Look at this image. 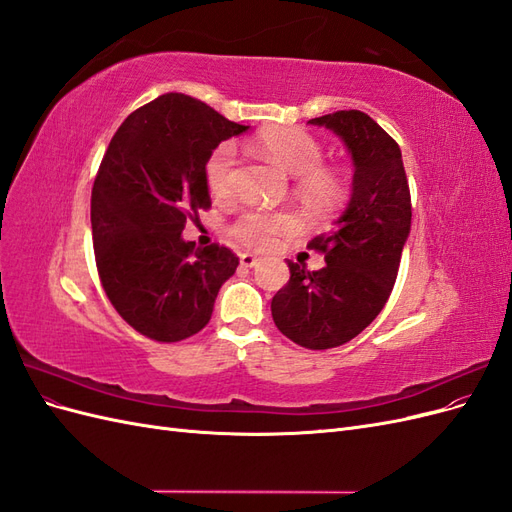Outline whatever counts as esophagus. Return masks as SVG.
<instances>
[{"label": "esophagus", "mask_w": 512, "mask_h": 512, "mask_svg": "<svg viewBox=\"0 0 512 512\" xmlns=\"http://www.w3.org/2000/svg\"><path fill=\"white\" fill-rule=\"evenodd\" d=\"M239 260H241L243 267H250V269L258 265V258H256L254 254H250V252H243V254L239 256Z\"/></svg>", "instance_id": "esophagus-1"}]
</instances>
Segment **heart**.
<instances>
[{"label": "heart", "mask_w": 512, "mask_h": 512, "mask_svg": "<svg viewBox=\"0 0 512 512\" xmlns=\"http://www.w3.org/2000/svg\"><path fill=\"white\" fill-rule=\"evenodd\" d=\"M258 149L282 166L288 175L297 177V190L312 200H327L339 192V179L322 168V147L316 138L301 128H273L258 136ZM237 149L222 143L211 151L205 164L207 188L215 198H226L235 188ZM297 226L292 213H273L250 209L241 213L230 226V235L254 250H265L280 232Z\"/></svg>", "instance_id": "heart-1"}]
</instances>
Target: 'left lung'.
I'll return each instance as SVG.
<instances>
[{"instance_id": "left-lung-1", "label": "left lung", "mask_w": 512, "mask_h": 512, "mask_svg": "<svg viewBox=\"0 0 512 512\" xmlns=\"http://www.w3.org/2000/svg\"><path fill=\"white\" fill-rule=\"evenodd\" d=\"M342 138L352 164V194L327 235L307 247L327 267L305 271L288 260L290 280L271 301L275 327L294 344L327 350L350 342L382 312L410 235L412 203L401 149L361 111L309 119Z\"/></svg>"}]
</instances>
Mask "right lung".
<instances>
[{
	"mask_svg": "<svg viewBox=\"0 0 512 512\" xmlns=\"http://www.w3.org/2000/svg\"><path fill=\"white\" fill-rule=\"evenodd\" d=\"M250 126L185 94L136 108L115 132L91 190V235L102 288L117 314L156 342L207 327L239 258L224 245L200 250L181 232L211 207V151Z\"/></svg>",
	"mask_w": 512,
	"mask_h": 512,
	"instance_id": "right-lung-1",
	"label": "right lung"
}]
</instances>
